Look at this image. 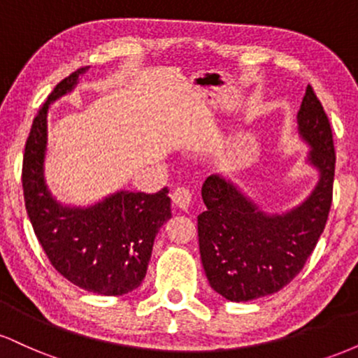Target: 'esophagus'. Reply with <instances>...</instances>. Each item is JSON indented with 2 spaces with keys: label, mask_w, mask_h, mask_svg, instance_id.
<instances>
[{
  "label": "esophagus",
  "mask_w": 358,
  "mask_h": 358,
  "mask_svg": "<svg viewBox=\"0 0 358 358\" xmlns=\"http://www.w3.org/2000/svg\"><path fill=\"white\" fill-rule=\"evenodd\" d=\"M171 200H173L175 207H178L180 210L187 212L188 208H190V203H192V193L187 190V188H176L173 192V195H171Z\"/></svg>",
  "instance_id": "obj_1"
}]
</instances>
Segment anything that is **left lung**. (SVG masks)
<instances>
[{
  "label": "left lung",
  "instance_id": "obj_1",
  "mask_svg": "<svg viewBox=\"0 0 358 358\" xmlns=\"http://www.w3.org/2000/svg\"><path fill=\"white\" fill-rule=\"evenodd\" d=\"M298 134L306 143L305 163L318 173L310 195L296 207L269 212L229 176L205 180L199 215L203 271L213 291L229 301H250L293 281L313 252L331 207L335 148L322 102L308 85L298 110Z\"/></svg>",
  "mask_w": 358,
  "mask_h": 358
}]
</instances>
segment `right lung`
<instances>
[{
	"instance_id": "right-lung-1",
	"label": "right lung",
	"mask_w": 358,
	"mask_h": 358,
	"mask_svg": "<svg viewBox=\"0 0 358 358\" xmlns=\"http://www.w3.org/2000/svg\"><path fill=\"white\" fill-rule=\"evenodd\" d=\"M89 67L65 77L36 114L23 158L24 205L36 239L64 278L102 296H122L141 285L155 237L171 219L168 188L153 195L117 190L96 203L67 205L45 178L48 109L71 94Z\"/></svg>"
}]
</instances>
